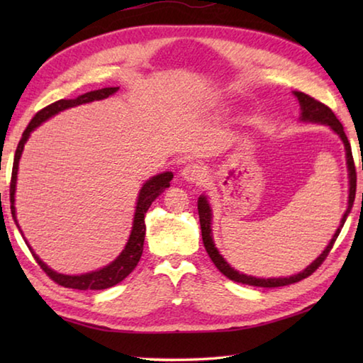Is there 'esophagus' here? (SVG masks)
<instances>
[{
    "label": "esophagus",
    "instance_id": "obj_1",
    "mask_svg": "<svg viewBox=\"0 0 363 363\" xmlns=\"http://www.w3.org/2000/svg\"><path fill=\"white\" fill-rule=\"evenodd\" d=\"M181 174L184 179L190 184H201L205 181L206 173H205V168L201 167L199 163H189L186 167L182 168Z\"/></svg>",
    "mask_w": 363,
    "mask_h": 363
}]
</instances>
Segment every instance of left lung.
<instances>
[{
    "label": "left lung",
    "instance_id": "8db88e82",
    "mask_svg": "<svg viewBox=\"0 0 363 363\" xmlns=\"http://www.w3.org/2000/svg\"><path fill=\"white\" fill-rule=\"evenodd\" d=\"M294 96L298 97L299 106H301V120L303 121H311V123H320V125H327L333 130L337 136L341 138L344 149H346V160H347V169H349V201H347V210L344 213V216L341 219V224L337 227V230L335 232L333 238H331L328 247L323 250V253L317 257V259L307 266L303 272H299L296 275H291V277H279V279H256L251 277V275H245L242 272H238L233 267H230L227 261L223 256L219 255V251L216 248V245L213 242V233H211V208L210 203H208L206 196L201 195L199 199V216H200V227H201V238H203V245L206 248V253L210 255L211 261L214 262L220 272H223L227 279H230L237 284H245V285H251V286H262V288H275V286H285V285H291L296 284V281L303 280L306 277H309L315 272V270L322 266V262L327 259L328 253L333 248V245L336 242L337 235L342 229L344 223H346V218L349 216V213L352 210L354 205V199H355V187H357V173H355V164H354V158H352V150H351V144H349L346 133L342 130L341 121L336 118V115L331 112V108L325 106V104L318 102L314 97L307 96L301 91H294ZM362 169H363V163H362ZM363 196V194H362Z\"/></svg>",
    "mask_w": 363,
    "mask_h": 363
}]
</instances>
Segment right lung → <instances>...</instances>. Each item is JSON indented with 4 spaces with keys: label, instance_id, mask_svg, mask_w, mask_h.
Listing matches in <instances>:
<instances>
[{
    "label": "right lung",
    "instance_id": "1",
    "mask_svg": "<svg viewBox=\"0 0 363 363\" xmlns=\"http://www.w3.org/2000/svg\"><path fill=\"white\" fill-rule=\"evenodd\" d=\"M118 89L120 88H102V89L89 91V93L78 96L77 99H60V101L52 102L51 106L41 108L40 112H36V115L33 116L32 121L28 123V126L26 128V131H23V134H22L19 145H17V149H16L14 163H12L9 196H11V213H12V218H14V223L17 227H19V224H17L16 206H14L16 181H17V171H19V160H21L23 145H26L30 133H32L36 126H40L43 121H46L48 118H51V116H54L59 112H62V110H65V108L77 107V106H82V104H88L93 101L106 99V97L115 94ZM171 179H173V173H171V171H167V173H162V174L150 177V179L144 184L143 189H140V192H139V196H138V205H136V213H134L133 230H131L130 240H128L126 247L121 251L120 256L106 267L94 270V272H89V274H82V275L57 274V272H54L52 269H49L46 264L33 253L32 247H30L26 240V243L28 245V250L32 251V255L36 259V262H38V266L43 270H45L48 277L56 281L57 285H62L65 288H75V290H106V288L120 284L123 279H126L128 275L133 272L134 267L138 266L140 256H143L144 237H145V223H144L145 213L150 208L152 201L155 200L160 194L164 192V189L169 187Z\"/></svg>",
    "mask_w": 363,
    "mask_h": 363
}]
</instances>
